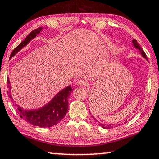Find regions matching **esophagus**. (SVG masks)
Instances as JSON below:
<instances>
[{
    "instance_id": "34e87169",
    "label": "esophagus",
    "mask_w": 159,
    "mask_h": 159,
    "mask_svg": "<svg viewBox=\"0 0 159 159\" xmlns=\"http://www.w3.org/2000/svg\"><path fill=\"white\" fill-rule=\"evenodd\" d=\"M76 84H77L78 86H85L86 84V81L84 79H79L78 80L77 82H76Z\"/></svg>"
}]
</instances>
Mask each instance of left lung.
Returning a JSON list of instances; mask_svg holds the SVG:
<instances>
[{"mask_svg": "<svg viewBox=\"0 0 159 159\" xmlns=\"http://www.w3.org/2000/svg\"><path fill=\"white\" fill-rule=\"evenodd\" d=\"M132 43H133V44H134V47H135L136 48H137V49H139V51L141 52V53H142V56H143L144 58H145V59L148 60V58H147V56H146V54H145V53H144V51H143V50L142 49V48L140 47L139 46V44L137 43V41H136V39H133V41H132ZM92 117L94 118V117L93 116H92ZM95 120V119H94ZM96 121H97V120H96ZM99 125L100 126H101L102 128H106V129H108V128H112V126L111 125H106V124H103V123H99Z\"/></svg>", "mask_w": 159, "mask_h": 159, "instance_id": "8db88e82", "label": "left lung"}]
</instances>
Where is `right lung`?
<instances>
[{"label":"right lung","instance_id":"right-lung-1","mask_svg":"<svg viewBox=\"0 0 159 159\" xmlns=\"http://www.w3.org/2000/svg\"><path fill=\"white\" fill-rule=\"evenodd\" d=\"M42 30H43V28L40 27L32 31L26 37L25 40H23L19 45L17 46L13 50L10 57H13L18 51H20L22 48L25 47L26 45H28V43L32 39H34ZM7 88H9L7 94H9V97L12 100V102L14 103L12 98L10 94L11 86H10L9 78H7ZM72 90L73 89H72L71 86H67L56 94L47 105L39 108V109L26 110L22 108L18 105H15L17 107V113L19 114L21 118H23L24 120L29 122L30 124L33 125L39 126L40 128L52 127V126L59 123L60 121H61V120L65 117L66 114H67L68 110V98L71 94Z\"/></svg>","mask_w":159,"mask_h":159}]
</instances>
